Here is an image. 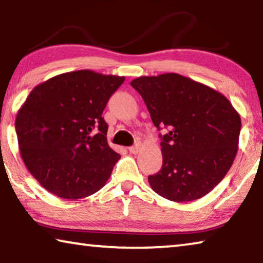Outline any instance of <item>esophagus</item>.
Here are the masks:
<instances>
[{
  "instance_id": "1",
  "label": "esophagus",
  "mask_w": 263,
  "mask_h": 263,
  "mask_svg": "<svg viewBox=\"0 0 263 263\" xmlns=\"http://www.w3.org/2000/svg\"><path fill=\"white\" fill-rule=\"evenodd\" d=\"M128 151H130L132 154H137L138 152H139V146H138V145L131 146V147H128Z\"/></svg>"
}]
</instances>
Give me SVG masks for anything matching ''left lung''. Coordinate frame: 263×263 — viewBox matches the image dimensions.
Returning <instances> with one entry per match:
<instances>
[{
  "label": "left lung",
  "mask_w": 263,
  "mask_h": 263,
  "mask_svg": "<svg viewBox=\"0 0 263 263\" xmlns=\"http://www.w3.org/2000/svg\"><path fill=\"white\" fill-rule=\"evenodd\" d=\"M131 86L161 137L162 167L149 175L158 195L174 202L205 196L228 174L238 152L241 119L215 89L176 73L140 77Z\"/></svg>",
  "instance_id": "left-lung-1"
}]
</instances>
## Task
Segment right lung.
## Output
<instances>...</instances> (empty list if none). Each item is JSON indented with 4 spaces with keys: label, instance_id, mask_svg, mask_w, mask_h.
<instances>
[{
    "label": "right lung",
    "instance_id": "1",
    "mask_svg": "<svg viewBox=\"0 0 263 263\" xmlns=\"http://www.w3.org/2000/svg\"><path fill=\"white\" fill-rule=\"evenodd\" d=\"M124 80L81 69L32 89L15 127L23 162L43 188L58 197L79 199L106 183L121 155L106 141L102 112ZM95 128L99 132L91 136Z\"/></svg>",
    "mask_w": 263,
    "mask_h": 263
}]
</instances>
